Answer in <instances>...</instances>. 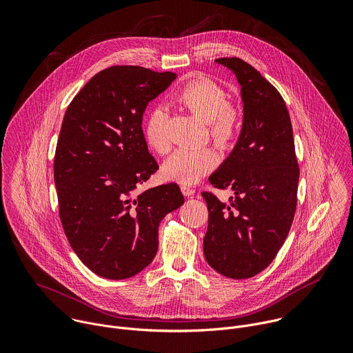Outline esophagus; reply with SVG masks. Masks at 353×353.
I'll return each mask as SVG.
<instances>
[{"label": "esophagus", "mask_w": 353, "mask_h": 353, "mask_svg": "<svg viewBox=\"0 0 353 353\" xmlns=\"http://www.w3.org/2000/svg\"><path fill=\"white\" fill-rule=\"evenodd\" d=\"M181 192L185 195V196H191L194 192H195V190L192 188V187H190V185H181Z\"/></svg>", "instance_id": "esophagus-1"}]
</instances>
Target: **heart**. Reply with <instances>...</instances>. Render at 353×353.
I'll return each instance as SVG.
<instances>
[{
    "label": "heart",
    "instance_id": "1",
    "mask_svg": "<svg viewBox=\"0 0 353 353\" xmlns=\"http://www.w3.org/2000/svg\"><path fill=\"white\" fill-rule=\"evenodd\" d=\"M179 106L207 121L210 137L222 148L232 143L240 128V110L228 100V93L208 78L187 82L174 96ZM168 116L162 109L148 114L143 135L148 146L159 155L168 154L172 142L166 130ZM216 165V154L210 146L181 148L163 163V176L183 184L196 183Z\"/></svg>",
    "mask_w": 353,
    "mask_h": 353
}]
</instances>
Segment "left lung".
<instances>
[{
    "label": "left lung",
    "instance_id": "1",
    "mask_svg": "<svg viewBox=\"0 0 353 353\" xmlns=\"http://www.w3.org/2000/svg\"><path fill=\"white\" fill-rule=\"evenodd\" d=\"M232 70L241 86L243 127L229 158L208 179L215 188L233 191L229 203L204 191L208 229L207 263L232 279L265 270L290 230L299 165L285 100L256 68L237 57L216 60Z\"/></svg>",
    "mask_w": 353,
    "mask_h": 353
}]
</instances>
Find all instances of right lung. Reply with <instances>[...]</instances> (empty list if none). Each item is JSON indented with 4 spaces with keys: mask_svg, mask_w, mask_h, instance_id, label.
I'll use <instances>...</instances> for the list:
<instances>
[{
    "mask_svg": "<svg viewBox=\"0 0 353 353\" xmlns=\"http://www.w3.org/2000/svg\"><path fill=\"white\" fill-rule=\"evenodd\" d=\"M176 78L114 65L92 77L65 112L54 157L59 214L75 254L99 276L125 279L148 267L161 221L184 204L176 183L134 194L159 169L142 114Z\"/></svg>",
    "mask_w": 353,
    "mask_h": 353,
    "instance_id": "1",
    "label": "right lung"
}]
</instances>
